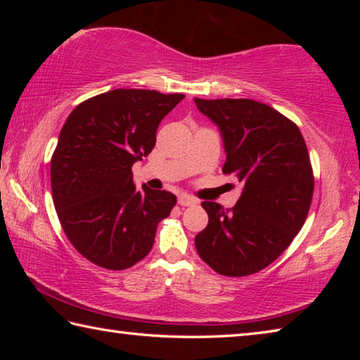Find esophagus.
<instances>
[{
	"mask_svg": "<svg viewBox=\"0 0 360 360\" xmlns=\"http://www.w3.org/2000/svg\"><path fill=\"white\" fill-rule=\"evenodd\" d=\"M178 203L181 206H193V205H197V200L192 198L191 195L182 193V195H179V197H178Z\"/></svg>",
	"mask_w": 360,
	"mask_h": 360,
	"instance_id": "1",
	"label": "esophagus"
}]
</instances>
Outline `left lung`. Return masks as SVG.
Wrapping results in <instances>:
<instances>
[{"instance_id": "obj_1", "label": "left lung", "mask_w": 360, "mask_h": 360, "mask_svg": "<svg viewBox=\"0 0 360 360\" xmlns=\"http://www.w3.org/2000/svg\"><path fill=\"white\" fill-rule=\"evenodd\" d=\"M195 105L221 129L222 173L245 184L233 208L202 203L210 221L195 246L219 275H254L289 248L307 221L314 191L307 144L294 122L264 103L195 98Z\"/></svg>"}]
</instances>
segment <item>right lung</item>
I'll return each mask as SVG.
<instances>
[{"instance_id":"right-lung-1","label":"right lung","mask_w":360,"mask_h":360,"mask_svg":"<svg viewBox=\"0 0 360 360\" xmlns=\"http://www.w3.org/2000/svg\"><path fill=\"white\" fill-rule=\"evenodd\" d=\"M184 96L115 89L82 101L66 119L51 158L52 198L66 238L92 264L135 265L174 208L172 192L138 191L131 167L150 154L158 124Z\"/></svg>"}]
</instances>
